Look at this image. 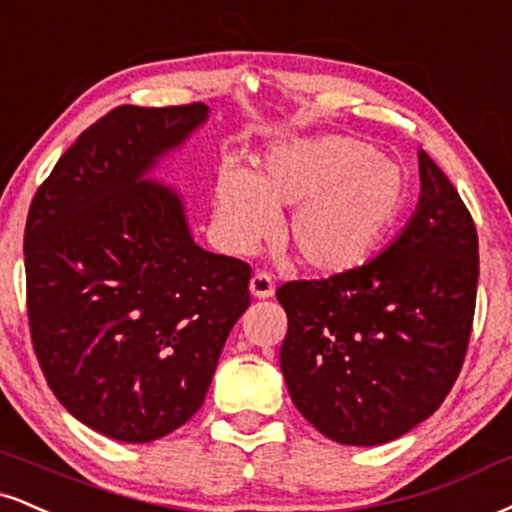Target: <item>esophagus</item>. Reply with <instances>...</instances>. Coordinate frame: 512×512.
<instances>
[{"instance_id":"1","label":"esophagus","mask_w":512,"mask_h":512,"mask_svg":"<svg viewBox=\"0 0 512 512\" xmlns=\"http://www.w3.org/2000/svg\"><path fill=\"white\" fill-rule=\"evenodd\" d=\"M250 293L255 295V298H272L274 295V279L269 276L267 272H257L255 276L250 279Z\"/></svg>"}]
</instances>
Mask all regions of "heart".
<instances>
[{
  "instance_id": "1",
  "label": "heart",
  "mask_w": 512,
  "mask_h": 512,
  "mask_svg": "<svg viewBox=\"0 0 512 512\" xmlns=\"http://www.w3.org/2000/svg\"><path fill=\"white\" fill-rule=\"evenodd\" d=\"M393 159L348 135L274 140L257 174L224 164L214 186V231L233 255H250L293 207L286 238L312 272L346 274L372 260L405 207Z\"/></svg>"
}]
</instances>
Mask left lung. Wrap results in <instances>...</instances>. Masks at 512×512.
I'll return each mask as SVG.
<instances>
[{
    "mask_svg": "<svg viewBox=\"0 0 512 512\" xmlns=\"http://www.w3.org/2000/svg\"><path fill=\"white\" fill-rule=\"evenodd\" d=\"M420 202L374 260L288 281L281 372L295 408L326 439L379 446L434 415L470 341L479 279L474 221L427 152Z\"/></svg>",
    "mask_w": 512,
    "mask_h": 512,
    "instance_id": "obj_1",
    "label": "left lung"
}]
</instances>
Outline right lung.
<instances>
[{
    "label": "right lung",
    "mask_w": 512,
    "mask_h": 512,
    "mask_svg": "<svg viewBox=\"0 0 512 512\" xmlns=\"http://www.w3.org/2000/svg\"><path fill=\"white\" fill-rule=\"evenodd\" d=\"M202 102L123 104L61 155L23 238L28 322L59 403L109 439H162L200 410L250 305V264L190 236L150 174L207 121Z\"/></svg>",
    "instance_id": "obj_1"
}]
</instances>
